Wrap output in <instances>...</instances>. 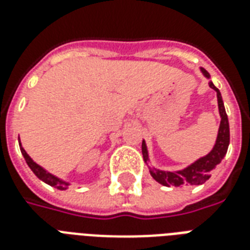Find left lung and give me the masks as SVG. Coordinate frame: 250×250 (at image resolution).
<instances>
[{
    "label": "left lung",
    "mask_w": 250,
    "mask_h": 250,
    "mask_svg": "<svg viewBox=\"0 0 250 250\" xmlns=\"http://www.w3.org/2000/svg\"><path fill=\"white\" fill-rule=\"evenodd\" d=\"M202 72L206 78L209 79V74L204 68H202ZM209 87L215 89L217 93V104H219V112H220V126H219V134H217L216 144L211 150V153L207 154L203 158L198 159L196 162L189 165L188 167L181 171H161L157 168L149 167L150 174L155 181L163 186H175V187H185V186H195L203 185L204 182L209 179L211 172L217 165L224 158L228 146H229V123H228V116L225 113L224 103L221 99L220 91L217 89L213 83L209 82ZM142 155L144 161L147 162L149 155H147V149H146L145 141H142Z\"/></svg>",
    "instance_id": "obj_1"
}]
</instances>
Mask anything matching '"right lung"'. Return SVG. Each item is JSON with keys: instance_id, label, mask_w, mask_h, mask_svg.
Returning <instances> with one entry per match:
<instances>
[{"instance_id": "add662e5", "label": "right lung", "mask_w": 250, "mask_h": 250, "mask_svg": "<svg viewBox=\"0 0 250 250\" xmlns=\"http://www.w3.org/2000/svg\"><path fill=\"white\" fill-rule=\"evenodd\" d=\"M18 140H20V138H18ZM20 147H21V153H22V155H23V158H25L26 163L29 165V167L31 168V171H33L35 175L38 176L41 181H43L44 183L52 186V187H55V188H58V189L68 188V183H65V182L61 181L59 178H56V176H54L52 174H50V172H47L44 168L41 167L39 165H37V163L34 162L33 159L30 158L29 154L26 153L25 149L22 147V145H21V144H20Z\"/></svg>"}]
</instances>
